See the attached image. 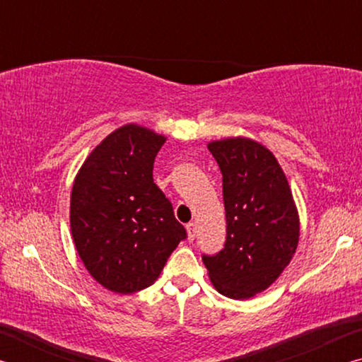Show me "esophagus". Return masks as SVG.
Wrapping results in <instances>:
<instances>
[{"mask_svg": "<svg viewBox=\"0 0 362 362\" xmlns=\"http://www.w3.org/2000/svg\"><path fill=\"white\" fill-rule=\"evenodd\" d=\"M187 231H188V240L193 241L194 236H196V225L193 222H189L187 225Z\"/></svg>", "mask_w": 362, "mask_h": 362, "instance_id": "34e87169", "label": "esophagus"}]
</instances>
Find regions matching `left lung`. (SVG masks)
Segmentation results:
<instances>
[{"mask_svg":"<svg viewBox=\"0 0 362 362\" xmlns=\"http://www.w3.org/2000/svg\"><path fill=\"white\" fill-rule=\"evenodd\" d=\"M207 148L222 173L226 241L203 262L222 296L250 298L289 265L300 236L298 214L283 169L265 146L236 137Z\"/></svg>","mask_w":362,"mask_h":362,"instance_id":"obj_1","label":"left lung"}]
</instances>
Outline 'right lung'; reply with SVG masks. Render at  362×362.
Listing matches in <instances>:
<instances>
[{
    "mask_svg": "<svg viewBox=\"0 0 362 362\" xmlns=\"http://www.w3.org/2000/svg\"><path fill=\"white\" fill-rule=\"evenodd\" d=\"M164 142L146 127L122 126L95 146L73 183L76 250L90 276L116 293L151 286L187 238L153 182V163Z\"/></svg>",
    "mask_w": 362,
    "mask_h": 362,
    "instance_id": "obj_1",
    "label": "right lung"
}]
</instances>
